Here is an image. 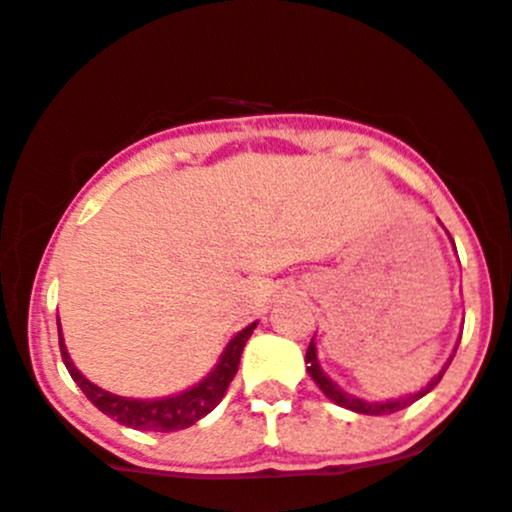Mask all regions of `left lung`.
Instances as JSON below:
<instances>
[{
	"instance_id": "8db88e82",
	"label": "left lung",
	"mask_w": 512,
	"mask_h": 512,
	"mask_svg": "<svg viewBox=\"0 0 512 512\" xmlns=\"http://www.w3.org/2000/svg\"><path fill=\"white\" fill-rule=\"evenodd\" d=\"M457 351V349H455ZM452 361V356H450ZM450 361L445 363L443 370L436 375V378L431 380L426 387H421L419 392H414V395H407V397H399V399H385V402H366V399L356 397V395H349V392H344L342 387H339L337 383H332V378H327L325 373H322L320 368V361H317V349H315V342H310L308 351H305V363H308V373L310 378L315 380L317 387H320L322 392H325V397H330L334 404H339V407L344 409H351L356 411V414H368V416H385V414H395V411H402L407 409L409 404H414L416 399H421L424 395H428V392L433 390L440 383V378H443V373L448 370Z\"/></svg>"
}]
</instances>
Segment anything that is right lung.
Returning <instances> with one entry per match:
<instances>
[{"label":"right lung","instance_id":"obj_1","mask_svg":"<svg viewBox=\"0 0 512 512\" xmlns=\"http://www.w3.org/2000/svg\"><path fill=\"white\" fill-rule=\"evenodd\" d=\"M255 327L257 322H252V325L245 327V330H240L236 337L228 342L226 349H223L216 368L211 370L202 383L190 387V390H182L178 395L161 397V399H129V397L113 395V392L93 385L91 380H86L84 375H81V370L74 366L72 358L67 354V346H64V339H62L60 317H57L62 361L64 366H67L69 375H72L74 383L81 387V392H84V395L103 411V414H108L110 419H115L117 424L137 428V431H156V433L190 428L221 402V397L226 395L231 380L236 378L240 354H243L245 342H248Z\"/></svg>","mask_w":512,"mask_h":512}]
</instances>
